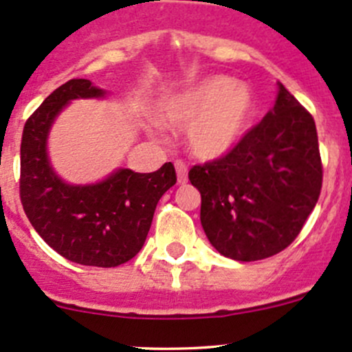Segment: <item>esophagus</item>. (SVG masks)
<instances>
[{"label":"esophagus","mask_w":352,"mask_h":352,"mask_svg":"<svg viewBox=\"0 0 352 352\" xmlns=\"http://www.w3.org/2000/svg\"><path fill=\"white\" fill-rule=\"evenodd\" d=\"M175 170H177V180L179 184L187 182V165L184 162H175Z\"/></svg>","instance_id":"esophagus-1"}]
</instances>
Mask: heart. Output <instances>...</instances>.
I'll use <instances>...</instances> for the list:
<instances>
[{"label":"heart","mask_w":352,"mask_h":352,"mask_svg":"<svg viewBox=\"0 0 352 352\" xmlns=\"http://www.w3.org/2000/svg\"><path fill=\"white\" fill-rule=\"evenodd\" d=\"M158 116L166 124H189L190 150L206 160L219 158L239 144L254 116V97L245 85L209 76L166 97Z\"/></svg>","instance_id":"heart-1"}]
</instances>
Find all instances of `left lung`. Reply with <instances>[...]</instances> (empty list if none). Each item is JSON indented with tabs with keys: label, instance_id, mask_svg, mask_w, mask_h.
<instances>
[{
	"label": "left lung",
	"instance_id": "8db88e82",
	"mask_svg": "<svg viewBox=\"0 0 352 352\" xmlns=\"http://www.w3.org/2000/svg\"><path fill=\"white\" fill-rule=\"evenodd\" d=\"M322 177L314 117L281 83L274 109L232 151L189 170L206 236L242 262L293 243L317 204Z\"/></svg>",
	"mask_w": 352,
	"mask_h": 352
}]
</instances>
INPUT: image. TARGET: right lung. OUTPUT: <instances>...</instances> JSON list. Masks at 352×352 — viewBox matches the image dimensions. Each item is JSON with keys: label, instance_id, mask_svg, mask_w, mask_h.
I'll return each instance as SVG.
<instances>
[{"label": "right lung", "instance_id": "add662e5", "mask_svg": "<svg viewBox=\"0 0 352 352\" xmlns=\"http://www.w3.org/2000/svg\"><path fill=\"white\" fill-rule=\"evenodd\" d=\"M102 95L91 81L74 78L28 117L20 146V201L35 232L59 255L81 265L116 267L141 250L156 204L177 175L170 162L153 173L120 168L94 186H67L56 175L45 151L56 116L73 98Z\"/></svg>", "mask_w": 352, "mask_h": 352}]
</instances>
